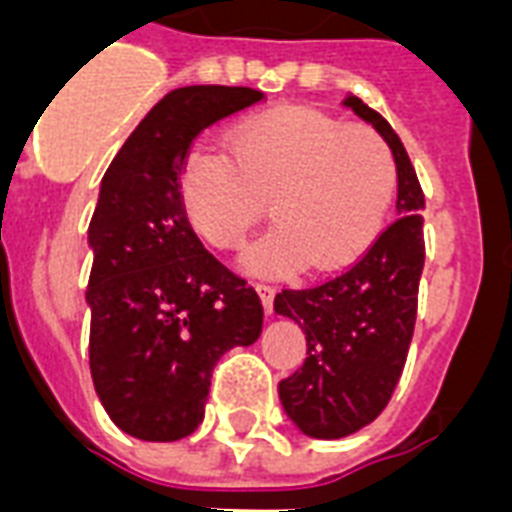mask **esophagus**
<instances>
[{
	"mask_svg": "<svg viewBox=\"0 0 512 512\" xmlns=\"http://www.w3.org/2000/svg\"><path fill=\"white\" fill-rule=\"evenodd\" d=\"M257 295H260V300H263L265 313L271 316V313H273V300H276V287H273V284H257Z\"/></svg>",
	"mask_w": 512,
	"mask_h": 512,
	"instance_id": "34e87169",
	"label": "esophagus"
}]
</instances>
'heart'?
<instances>
[{
	"label": "heart",
	"mask_w": 512,
	"mask_h": 512,
	"mask_svg": "<svg viewBox=\"0 0 512 512\" xmlns=\"http://www.w3.org/2000/svg\"><path fill=\"white\" fill-rule=\"evenodd\" d=\"M228 146L193 148L177 191L193 231L217 249L241 247L271 201L276 225L244 255L247 271H337L380 236L398 170L374 130L289 106L239 122Z\"/></svg>",
	"instance_id": "obj_1"
}]
</instances>
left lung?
Wrapping results in <instances>:
<instances>
[{"instance_id": "obj_1", "label": "left lung", "mask_w": 512, "mask_h": 512, "mask_svg": "<svg viewBox=\"0 0 512 512\" xmlns=\"http://www.w3.org/2000/svg\"><path fill=\"white\" fill-rule=\"evenodd\" d=\"M345 106L393 151L398 217L348 271L276 295V313L297 321L308 342L305 364L279 382V398L289 420L311 438L350 436L388 406L414 335L425 265V193L404 143L364 100L350 95Z\"/></svg>"}]
</instances>
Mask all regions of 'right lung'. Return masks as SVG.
Instances as JSON below:
<instances>
[{
  "instance_id": "add662e5",
  "label": "right lung",
  "mask_w": 512,
  "mask_h": 512,
  "mask_svg": "<svg viewBox=\"0 0 512 512\" xmlns=\"http://www.w3.org/2000/svg\"><path fill=\"white\" fill-rule=\"evenodd\" d=\"M263 100L249 87L167 92L103 175L90 220V372L108 417L140 441H180L204 420L212 369L263 332L255 287L193 233L177 180L193 140Z\"/></svg>"
}]
</instances>
